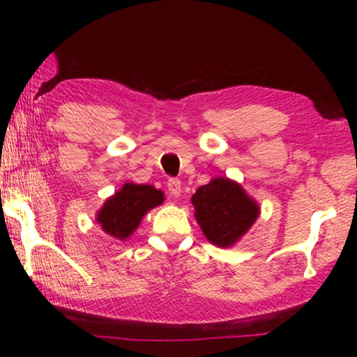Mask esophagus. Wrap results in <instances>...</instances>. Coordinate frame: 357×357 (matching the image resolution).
<instances>
[{"mask_svg":"<svg viewBox=\"0 0 357 357\" xmlns=\"http://www.w3.org/2000/svg\"><path fill=\"white\" fill-rule=\"evenodd\" d=\"M167 187H168V190H170V193H172L173 197L181 195V181L178 178H170V179H168Z\"/></svg>","mask_w":357,"mask_h":357,"instance_id":"34e87169","label":"esophagus"}]
</instances>
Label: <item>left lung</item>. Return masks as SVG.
I'll return each mask as SVG.
<instances>
[{"label":"left lung","instance_id":"obj_1","mask_svg":"<svg viewBox=\"0 0 357 357\" xmlns=\"http://www.w3.org/2000/svg\"><path fill=\"white\" fill-rule=\"evenodd\" d=\"M192 203L204 236L220 247L236 243L258 217V204L243 187L223 178L198 187Z\"/></svg>","mask_w":357,"mask_h":357}]
</instances>
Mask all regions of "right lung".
Wrapping results in <instances>:
<instances>
[{"instance_id": "obj_1", "label": "right lung", "mask_w": 357, "mask_h": 357, "mask_svg": "<svg viewBox=\"0 0 357 357\" xmlns=\"http://www.w3.org/2000/svg\"><path fill=\"white\" fill-rule=\"evenodd\" d=\"M164 202V193L153 185L124 184L99 211L98 222L105 233L118 239H126L138 227L142 217L149 209Z\"/></svg>"}]
</instances>
